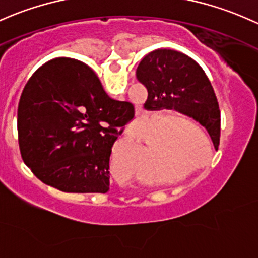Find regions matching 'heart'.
<instances>
[{"instance_id": "heart-1", "label": "heart", "mask_w": 258, "mask_h": 258, "mask_svg": "<svg viewBox=\"0 0 258 258\" xmlns=\"http://www.w3.org/2000/svg\"><path fill=\"white\" fill-rule=\"evenodd\" d=\"M152 135H154V130L152 129L145 130L140 135V151L143 157L146 156V160L151 161L152 157H154V159L151 162L154 167L159 168V170L163 171V172L177 174V172H179L182 170V160L177 159L174 156H166L163 154H157L156 156H154L156 154V148L152 145L148 150V145L152 139ZM121 145H123V150L129 155L132 161L128 165L113 161L112 170L113 173L117 174L118 177H130L140 166L139 148H138L137 141H135V138L133 135H129V137H126L125 139L121 141Z\"/></svg>"}]
</instances>
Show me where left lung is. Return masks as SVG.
Segmentation results:
<instances>
[{
  "instance_id": "1",
  "label": "left lung",
  "mask_w": 258,
  "mask_h": 258,
  "mask_svg": "<svg viewBox=\"0 0 258 258\" xmlns=\"http://www.w3.org/2000/svg\"><path fill=\"white\" fill-rule=\"evenodd\" d=\"M137 79L148 90L145 109H176L199 121L218 150L220 110L212 84L192 57L172 49H157L143 57Z\"/></svg>"
}]
</instances>
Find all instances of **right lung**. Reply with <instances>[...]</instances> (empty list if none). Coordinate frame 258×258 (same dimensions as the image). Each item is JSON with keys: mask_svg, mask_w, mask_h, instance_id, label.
I'll return each mask as SVG.
<instances>
[{"mask_svg": "<svg viewBox=\"0 0 258 258\" xmlns=\"http://www.w3.org/2000/svg\"><path fill=\"white\" fill-rule=\"evenodd\" d=\"M133 118L134 106L110 98L90 66L52 59L32 75L19 99L23 161L61 192L107 193L113 144Z\"/></svg>", "mask_w": 258, "mask_h": 258, "instance_id": "obj_1", "label": "right lung"}]
</instances>
